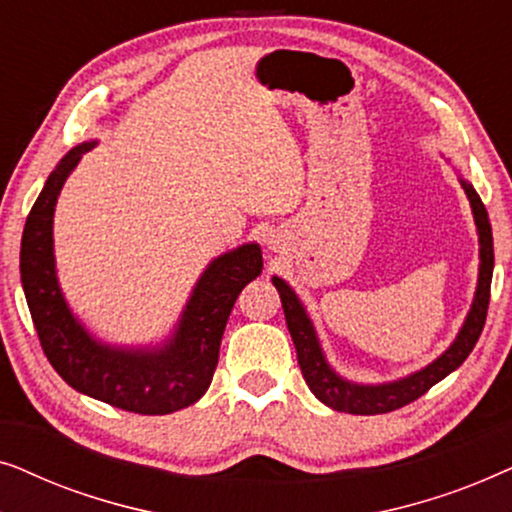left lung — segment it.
I'll return each instance as SVG.
<instances>
[{"label":"left lung","mask_w":512,"mask_h":512,"mask_svg":"<svg viewBox=\"0 0 512 512\" xmlns=\"http://www.w3.org/2000/svg\"><path fill=\"white\" fill-rule=\"evenodd\" d=\"M461 186L471 200L473 219L478 226L480 237V275H478V289H475V298L471 305V312L461 326L457 340L452 342L445 354H440L436 361L429 366L417 370L403 380L387 382V384H354L342 380L335 370L328 366L324 352H321L319 338L314 333V326L310 317H307L303 303H300L296 293L284 279L272 277V284L277 286L279 298H282L286 326H289L291 340L296 345L298 363L303 370V377L312 394L326 403L328 408L338 412H349V415H382V412H391L403 408L419 396H424L433 384H438L443 377H447L452 370H457L466 356L473 352L475 342H478L482 328H485L487 307H489V289H492V270H494V242H492V226H489L487 209L482 205L480 195L475 193L471 184L461 179Z\"/></svg>","instance_id":"left-lung-1"}]
</instances>
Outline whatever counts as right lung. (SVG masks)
<instances>
[{
  "label": "right lung",
  "instance_id": "obj_1",
  "mask_svg": "<svg viewBox=\"0 0 512 512\" xmlns=\"http://www.w3.org/2000/svg\"><path fill=\"white\" fill-rule=\"evenodd\" d=\"M95 144L76 146L60 160L27 216L20 242L27 307L46 359L69 387L137 415H170L193 405L212 382L230 310L263 270L261 247L242 244L207 265L163 347L123 349L97 342L67 307L53 258V212L60 188Z\"/></svg>",
  "mask_w": 512,
  "mask_h": 512
}]
</instances>
